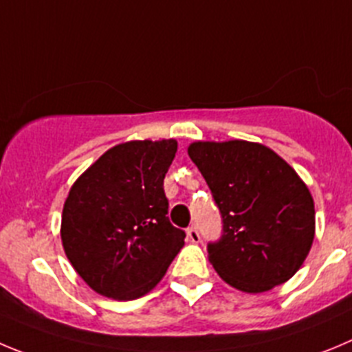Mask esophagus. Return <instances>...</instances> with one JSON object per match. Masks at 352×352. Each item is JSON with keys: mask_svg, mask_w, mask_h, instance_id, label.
<instances>
[{"mask_svg": "<svg viewBox=\"0 0 352 352\" xmlns=\"http://www.w3.org/2000/svg\"><path fill=\"white\" fill-rule=\"evenodd\" d=\"M199 239H201V236H199V231L195 228V226H191V228H187V241L199 243Z\"/></svg>", "mask_w": 352, "mask_h": 352, "instance_id": "1", "label": "esophagus"}]
</instances>
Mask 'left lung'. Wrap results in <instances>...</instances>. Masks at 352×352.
<instances>
[{
  "label": "left lung",
  "mask_w": 352,
  "mask_h": 352,
  "mask_svg": "<svg viewBox=\"0 0 352 352\" xmlns=\"http://www.w3.org/2000/svg\"><path fill=\"white\" fill-rule=\"evenodd\" d=\"M187 153L222 217L221 238L208 243L219 276L246 294L290 280L314 239L313 196L295 170L246 140L195 142Z\"/></svg>",
  "instance_id": "8db88e82"
}]
</instances>
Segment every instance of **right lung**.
<instances>
[{"mask_svg":"<svg viewBox=\"0 0 352 352\" xmlns=\"http://www.w3.org/2000/svg\"><path fill=\"white\" fill-rule=\"evenodd\" d=\"M177 153L170 140L113 147L74 182L62 212V245L97 294L131 300L153 290L184 246L168 221L163 180Z\"/></svg>","mask_w":352,"mask_h":352,"instance_id":"add662e5","label":"right lung"}]
</instances>
